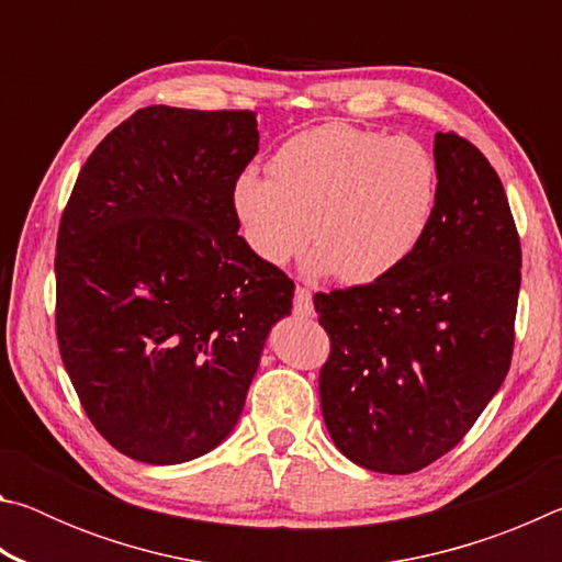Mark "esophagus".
Returning <instances> with one entry per match:
<instances>
[{"label":"esophagus","instance_id":"esophagus-1","mask_svg":"<svg viewBox=\"0 0 562 562\" xmlns=\"http://www.w3.org/2000/svg\"><path fill=\"white\" fill-rule=\"evenodd\" d=\"M294 315L312 317V292L307 288L294 290Z\"/></svg>","mask_w":562,"mask_h":562}]
</instances>
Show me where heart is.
<instances>
[{"label":"heart","mask_w":562,"mask_h":562,"mask_svg":"<svg viewBox=\"0 0 562 562\" xmlns=\"http://www.w3.org/2000/svg\"><path fill=\"white\" fill-rule=\"evenodd\" d=\"M441 201V166L412 136L325 123L284 140L270 178L247 170L233 190L252 252L284 265L310 243V270L345 284L394 274L422 247Z\"/></svg>","instance_id":"heart-1"}]
</instances>
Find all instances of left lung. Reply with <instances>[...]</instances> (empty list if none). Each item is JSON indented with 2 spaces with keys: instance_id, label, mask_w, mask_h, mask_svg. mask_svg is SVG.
Listing matches in <instances>:
<instances>
[{
  "instance_id": "obj_1",
  "label": "left lung",
  "mask_w": 562,
  "mask_h": 562,
  "mask_svg": "<svg viewBox=\"0 0 562 562\" xmlns=\"http://www.w3.org/2000/svg\"><path fill=\"white\" fill-rule=\"evenodd\" d=\"M441 201L422 247L372 284L315 294L329 357L319 402L337 449L376 473H414L469 434L508 374L520 237L488 158L436 133Z\"/></svg>"
}]
</instances>
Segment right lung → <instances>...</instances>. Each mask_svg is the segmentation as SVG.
<instances>
[{"instance_id": "right-lung-1", "label": "right lung", "mask_w": 562, "mask_h": 562, "mask_svg": "<svg viewBox=\"0 0 562 562\" xmlns=\"http://www.w3.org/2000/svg\"><path fill=\"white\" fill-rule=\"evenodd\" d=\"M252 111L146 106L83 164L56 237V339L83 412L128 459L170 465L240 418L294 282L237 231Z\"/></svg>"}]
</instances>
